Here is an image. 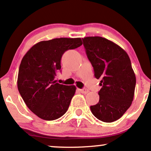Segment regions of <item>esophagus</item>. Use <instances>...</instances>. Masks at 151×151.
Here are the masks:
<instances>
[{
  "mask_svg": "<svg viewBox=\"0 0 151 151\" xmlns=\"http://www.w3.org/2000/svg\"><path fill=\"white\" fill-rule=\"evenodd\" d=\"M79 91L81 92V93H83V94H87V92H89V90L87 89H79Z\"/></svg>",
  "mask_w": 151,
  "mask_h": 151,
  "instance_id": "esophagus-1",
  "label": "esophagus"
}]
</instances>
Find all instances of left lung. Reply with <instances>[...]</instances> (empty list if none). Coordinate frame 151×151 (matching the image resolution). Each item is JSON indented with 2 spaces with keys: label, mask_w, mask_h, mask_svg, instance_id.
Returning a JSON list of instances; mask_svg holds the SVG:
<instances>
[{
  "label": "left lung",
  "mask_w": 151,
  "mask_h": 151,
  "mask_svg": "<svg viewBox=\"0 0 151 151\" xmlns=\"http://www.w3.org/2000/svg\"><path fill=\"white\" fill-rule=\"evenodd\" d=\"M94 77L100 79V100L90 106L98 120L112 122L120 119L131 105L136 78L131 62L124 49L114 42L100 36L82 39Z\"/></svg>",
  "instance_id": "obj_1"
}]
</instances>
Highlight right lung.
Returning a JSON list of instances; mask_svg holds the SVG:
<instances>
[{
    "mask_svg": "<svg viewBox=\"0 0 151 151\" xmlns=\"http://www.w3.org/2000/svg\"><path fill=\"white\" fill-rule=\"evenodd\" d=\"M82 44L80 38L42 41L33 46L23 57L18 74V89L29 110L43 120H57L69 108L76 87L57 83L54 77L61 69L64 53Z\"/></svg>",
    "mask_w": 151,
    "mask_h": 151,
    "instance_id": "obj_1",
    "label": "right lung"
}]
</instances>
